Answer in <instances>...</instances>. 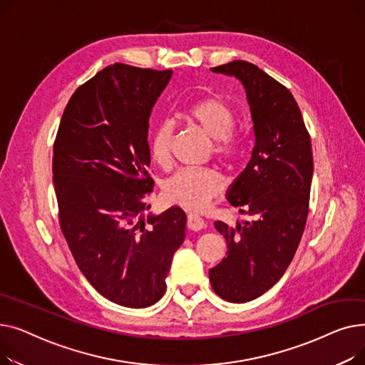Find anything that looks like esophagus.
Wrapping results in <instances>:
<instances>
[{
	"instance_id": "esophagus-1",
	"label": "esophagus",
	"mask_w": 365,
	"mask_h": 365,
	"mask_svg": "<svg viewBox=\"0 0 365 365\" xmlns=\"http://www.w3.org/2000/svg\"><path fill=\"white\" fill-rule=\"evenodd\" d=\"M187 227L190 231H201V229L205 227V222L197 215H187Z\"/></svg>"
}]
</instances>
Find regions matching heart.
Here are the masks:
<instances>
[{
  "mask_svg": "<svg viewBox=\"0 0 365 365\" xmlns=\"http://www.w3.org/2000/svg\"><path fill=\"white\" fill-rule=\"evenodd\" d=\"M185 118L198 125L215 140L216 155L231 160L240 149L238 139L231 133L234 113L219 96H208L190 103L185 112ZM173 125L163 121L152 131L149 150L153 163L163 168L171 164ZM222 189V180L213 170L207 168H182L170 176L164 185V197L168 202L176 204L190 212L205 208Z\"/></svg>",
  "mask_w": 365,
  "mask_h": 365,
  "instance_id": "1",
  "label": "heart"
}]
</instances>
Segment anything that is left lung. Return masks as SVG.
<instances>
[{
  "label": "left lung",
  "instance_id": "1",
  "mask_svg": "<svg viewBox=\"0 0 365 365\" xmlns=\"http://www.w3.org/2000/svg\"><path fill=\"white\" fill-rule=\"evenodd\" d=\"M212 71L242 84L253 121L252 158L226 192L231 205L253 220L235 227L215 222L227 252L208 271L217 296L245 303L274 287L294 257L308 217L312 146L289 88L244 61Z\"/></svg>",
  "mask_w": 365,
  "mask_h": 365
}]
</instances>
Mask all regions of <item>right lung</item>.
<instances>
[{
	"mask_svg": "<svg viewBox=\"0 0 365 365\" xmlns=\"http://www.w3.org/2000/svg\"><path fill=\"white\" fill-rule=\"evenodd\" d=\"M173 71L115 63L72 94L53 148V185L61 227L87 281L108 300L148 308L165 292L186 215H160L143 198L149 117Z\"/></svg>",
	"mask_w": 365,
	"mask_h": 365,
	"instance_id": "obj_1",
	"label": "right lung"
}]
</instances>
